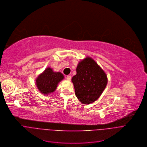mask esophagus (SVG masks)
<instances>
[{
    "instance_id": "esophagus-1",
    "label": "esophagus",
    "mask_w": 147,
    "mask_h": 147,
    "mask_svg": "<svg viewBox=\"0 0 147 147\" xmlns=\"http://www.w3.org/2000/svg\"><path fill=\"white\" fill-rule=\"evenodd\" d=\"M67 80L70 81V80H71V76H69V75H68V76H67Z\"/></svg>"
}]
</instances>
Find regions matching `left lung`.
I'll return each instance as SVG.
<instances>
[{"label":"left lung","mask_w":147,"mask_h":147,"mask_svg":"<svg viewBox=\"0 0 147 147\" xmlns=\"http://www.w3.org/2000/svg\"><path fill=\"white\" fill-rule=\"evenodd\" d=\"M76 74L72 78L75 95L82 104L96 101L101 95L108 83L103 69L90 57L81 60L76 68Z\"/></svg>","instance_id":"left-lung-1"}]
</instances>
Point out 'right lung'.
I'll return each instance as SVG.
<instances>
[{"label": "right lung", "instance_id": "add662e5", "mask_svg": "<svg viewBox=\"0 0 147 147\" xmlns=\"http://www.w3.org/2000/svg\"><path fill=\"white\" fill-rule=\"evenodd\" d=\"M64 78L62 73L54 72L52 68L48 67L36 79V84L42 94L47 95L56 90L58 84Z\"/></svg>", "mask_w": 147, "mask_h": 147}]
</instances>
